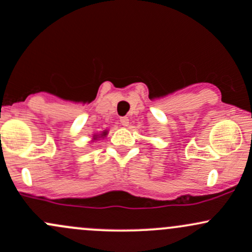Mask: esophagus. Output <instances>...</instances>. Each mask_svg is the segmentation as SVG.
Returning a JSON list of instances; mask_svg holds the SVG:
<instances>
[{"mask_svg":"<svg viewBox=\"0 0 252 252\" xmlns=\"http://www.w3.org/2000/svg\"><path fill=\"white\" fill-rule=\"evenodd\" d=\"M119 121H121V124L123 126H129V118L128 117H122L121 119H119Z\"/></svg>","mask_w":252,"mask_h":252,"instance_id":"obj_1","label":"esophagus"}]
</instances>
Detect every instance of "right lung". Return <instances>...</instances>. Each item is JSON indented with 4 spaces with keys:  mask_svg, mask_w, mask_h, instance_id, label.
<instances>
[{
    "mask_svg": "<svg viewBox=\"0 0 252 252\" xmlns=\"http://www.w3.org/2000/svg\"><path fill=\"white\" fill-rule=\"evenodd\" d=\"M106 135H107V131H102V134H100V135H94V137H93V139H94V140H97V137L106 136Z\"/></svg>",
    "mask_w": 252,
    "mask_h": 252,
    "instance_id": "1",
    "label": "right lung"
}]
</instances>
